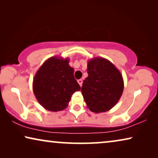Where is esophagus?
Wrapping results in <instances>:
<instances>
[{
  "mask_svg": "<svg viewBox=\"0 0 158 158\" xmlns=\"http://www.w3.org/2000/svg\"><path fill=\"white\" fill-rule=\"evenodd\" d=\"M77 83H79V85H80V86H82V84H83V81H82L81 79H79V80H77Z\"/></svg>",
  "mask_w": 158,
  "mask_h": 158,
  "instance_id": "1",
  "label": "esophagus"
}]
</instances>
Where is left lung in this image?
<instances>
[{
  "mask_svg": "<svg viewBox=\"0 0 158 158\" xmlns=\"http://www.w3.org/2000/svg\"><path fill=\"white\" fill-rule=\"evenodd\" d=\"M88 76L84 80L81 92L90 111H107L116 104L124 90L119 70L109 60L96 57L88 62Z\"/></svg>",
  "mask_w": 158,
  "mask_h": 158,
  "instance_id": "8db88e82",
  "label": "left lung"
}]
</instances>
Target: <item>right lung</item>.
<instances>
[{
  "instance_id": "obj_1",
  "label": "right lung",
  "mask_w": 158,
  "mask_h": 158,
  "mask_svg": "<svg viewBox=\"0 0 158 158\" xmlns=\"http://www.w3.org/2000/svg\"><path fill=\"white\" fill-rule=\"evenodd\" d=\"M69 59L52 57L46 60L33 81V91L39 103L51 111L66 109L71 96L81 90L74 77V69L69 65Z\"/></svg>"
}]
</instances>
